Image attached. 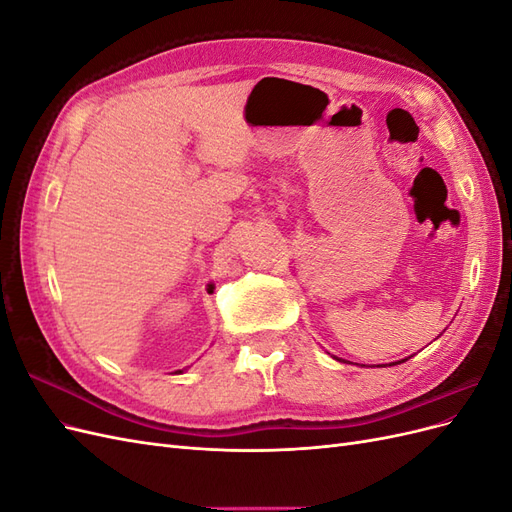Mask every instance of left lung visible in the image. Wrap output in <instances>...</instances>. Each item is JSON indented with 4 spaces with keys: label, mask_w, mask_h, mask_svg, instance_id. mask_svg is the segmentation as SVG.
Segmentation results:
<instances>
[{
    "label": "left lung",
    "mask_w": 512,
    "mask_h": 512,
    "mask_svg": "<svg viewBox=\"0 0 512 512\" xmlns=\"http://www.w3.org/2000/svg\"><path fill=\"white\" fill-rule=\"evenodd\" d=\"M393 365H397V363H393Z\"/></svg>",
    "instance_id": "8db88e82"
}]
</instances>
